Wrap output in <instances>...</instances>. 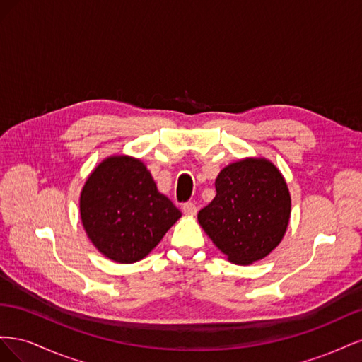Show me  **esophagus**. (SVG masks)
Masks as SVG:
<instances>
[{
  "instance_id": "1",
  "label": "esophagus",
  "mask_w": 362,
  "mask_h": 362,
  "mask_svg": "<svg viewBox=\"0 0 362 362\" xmlns=\"http://www.w3.org/2000/svg\"><path fill=\"white\" fill-rule=\"evenodd\" d=\"M182 211L187 216H194L196 213H198V208H196V205L193 202H185L182 205Z\"/></svg>"
}]
</instances>
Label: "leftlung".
<instances>
[{
    "label": "left lung",
    "mask_w": 362,
    "mask_h": 362,
    "mask_svg": "<svg viewBox=\"0 0 362 362\" xmlns=\"http://www.w3.org/2000/svg\"><path fill=\"white\" fill-rule=\"evenodd\" d=\"M214 199L198 213L206 235L234 264L267 257L286 234L291 198L282 173L266 158H245L223 168Z\"/></svg>",
    "instance_id": "left-lung-1"
}]
</instances>
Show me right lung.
<instances>
[{"mask_svg": "<svg viewBox=\"0 0 362 362\" xmlns=\"http://www.w3.org/2000/svg\"><path fill=\"white\" fill-rule=\"evenodd\" d=\"M80 216L87 237L104 257L131 264L161 242L181 211L157 190L139 158L112 156L87 178Z\"/></svg>", "mask_w": 362, "mask_h": 362, "instance_id": "add662e5", "label": "right lung"}]
</instances>
